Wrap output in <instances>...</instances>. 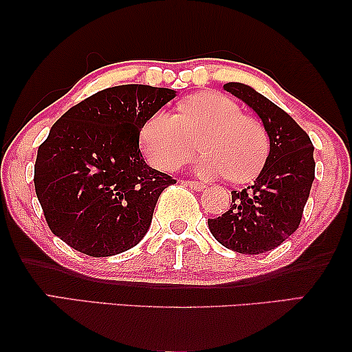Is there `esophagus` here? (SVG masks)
<instances>
[{
  "mask_svg": "<svg viewBox=\"0 0 352 352\" xmlns=\"http://www.w3.org/2000/svg\"><path fill=\"white\" fill-rule=\"evenodd\" d=\"M186 184L194 190H204L205 189L204 182H199V181H186Z\"/></svg>",
  "mask_w": 352,
  "mask_h": 352,
  "instance_id": "esophagus-1",
  "label": "esophagus"
}]
</instances>
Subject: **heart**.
Instances as JSON below:
<instances>
[{
    "label": "heart",
    "instance_id": "b5f03b06",
    "mask_svg": "<svg viewBox=\"0 0 352 352\" xmlns=\"http://www.w3.org/2000/svg\"><path fill=\"white\" fill-rule=\"evenodd\" d=\"M204 152L194 163L201 177L229 176L243 182L261 170L269 153V136L258 118L242 113L235 100L206 91L177 105V115L155 112L142 124L139 141L144 155L160 170H176L192 153L199 138Z\"/></svg>",
    "mask_w": 352,
    "mask_h": 352
}]
</instances>
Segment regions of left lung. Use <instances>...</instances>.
<instances>
[{"label":"left lung","instance_id":"left-lung-1","mask_svg":"<svg viewBox=\"0 0 352 352\" xmlns=\"http://www.w3.org/2000/svg\"><path fill=\"white\" fill-rule=\"evenodd\" d=\"M224 89L261 118L269 155L253 184L230 192V208L208 219V228L226 248L243 254L266 253L285 242L301 223L314 181V147L290 115L252 86L226 83Z\"/></svg>","mask_w":352,"mask_h":352}]
</instances>
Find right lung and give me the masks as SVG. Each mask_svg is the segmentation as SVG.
I'll return each instance as SVG.
<instances>
[{
	"label": "right lung",
	"instance_id": "right-lung-1",
	"mask_svg": "<svg viewBox=\"0 0 352 352\" xmlns=\"http://www.w3.org/2000/svg\"><path fill=\"white\" fill-rule=\"evenodd\" d=\"M175 89L122 85L67 110L38 147L35 190L46 223L76 252L105 258L141 242L171 176L144 162L139 133Z\"/></svg>",
	"mask_w": 352,
	"mask_h": 352
}]
</instances>
